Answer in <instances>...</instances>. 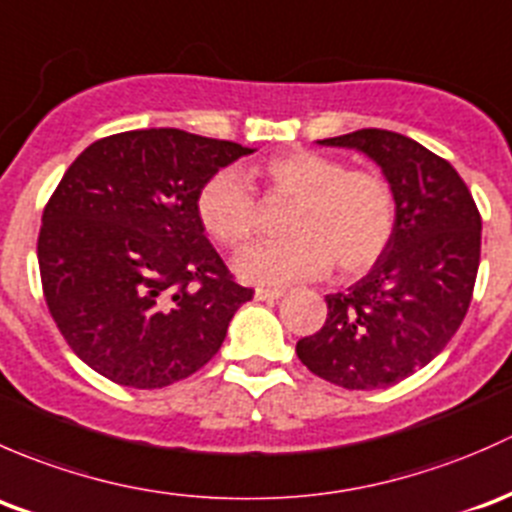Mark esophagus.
I'll use <instances>...</instances> for the list:
<instances>
[{
  "label": "esophagus",
  "instance_id": "1",
  "mask_svg": "<svg viewBox=\"0 0 512 512\" xmlns=\"http://www.w3.org/2000/svg\"><path fill=\"white\" fill-rule=\"evenodd\" d=\"M256 300H278L283 298V291H278V288H256Z\"/></svg>",
  "mask_w": 512,
  "mask_h": 512
}]
</instances>
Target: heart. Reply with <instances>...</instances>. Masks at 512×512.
<instances>
[{"instance_id":"1","label":"heart","mask_w":512,"mask_h":512,"mask_svg":"<svg viewBox=\"0 0 512 512\" xmlns=\"http://www.w3.org/2000/svg\"><path fill=\"white\" fill-rule=\"evenodd\" d=\"M276 197L295 199L288 239L263 241L234 258V271L258 286L318 278L335 263L340 276L365 273L379 261L394 234V194L377 172L347 170L340 160L310 150H291L251 170ZM204 229L226 246L256 234L261 212L254 189L236 170L214 172L197 194Z\"/></svg>"}]
</instances>
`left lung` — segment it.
Segmentation results:
<instances>
[{"label": "left lung", "instance_id": "obj_1", "mask_svg": "<svg viewBox=\"0 0 512 512\" xmlns=\"http://www.w3.org/2000/svg\"><path fill=\"white\" fill-rule=\"evenodd\" d=\"M318 142L377 162L397 219L370 273L325 295V325L295 352L337 387H392L429 365L461 328L481 263V214L449 162L407 135L365 128Z\"/></svg>", "mask_w": 512, "mask_h": 512}]
</instances>
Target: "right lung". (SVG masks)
<instances>
[{"label": "right lung", "instance_id": "1", "mask_svg": "<svg viewBox=\"0 0 512 512\" xmlns=\"http://www.w3.org/2000/svg\"><path fill=\"white\" fill-rule=\"evenodd\" d=\"M251 147L177 128L88 145L41 217L39 271L71 350L110 382L160 389L202 370L254 298L224 266L197 194Z\"/></svg>", "mask_w": 512, "mask_h": 512}]
</instances>
